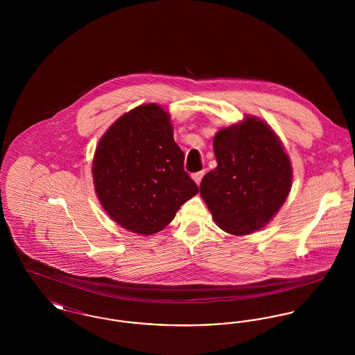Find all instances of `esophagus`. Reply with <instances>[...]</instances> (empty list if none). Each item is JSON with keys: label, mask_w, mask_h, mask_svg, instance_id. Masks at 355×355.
<instances>
[{"label": "esophagus", "mask_w": 355, "mask_h": 355, "mask_svg": "<svg viewBox=\"0 0 355 355\" xmlns=\"http://www.w3.org/2000/svg\"><path fill=\"white\" fill-rule=\"evenodd\" d=\"M203 175H205V170L197 171V173H194V174H193V180L196 181V184H197V185H200V184H201Z\"/></svg>", "instance_id": "obj_1"}]
</instances>
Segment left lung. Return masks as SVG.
I'll list each match as a JSON object with an SVG mask.
<instances>
[{"mask_svg": "<svg viewBox=\"0 0 355 355\" xmlns=\"http://www.w3.org/2000/svg\"><path fill=\"white\" fill-rule=\"evenodd\" d=\"M217 168L200 186L222 230L250 234L278 213L290 193L293 169L285 148L262 119L248 116L220 129L213 141Z\"/></svg>", "mask_w": 355, "mask_h": 355, "instance_id": "1", "label": "left lung"}]
</instances>
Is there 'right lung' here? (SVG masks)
<instances>
[{
  "mask_svg": "<svg viewBox=\"0 0 355 355\" xmlns=\"http://www.w3.org/2000/svg\"><path fill=\"white\" fill-rule=\"evenodd\" d=\"M184 159L170 116L159 105L125 113L102 135L93 158L94 189L103 210L137 234L161 232L198 193Z\"/></svg>",
  "mask_w": 355,
  "mask_h": 355,
  "instance_id": "right-lung-1",
  "label": "right lung"
}]
</instances>
